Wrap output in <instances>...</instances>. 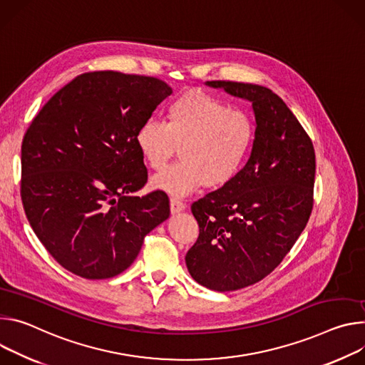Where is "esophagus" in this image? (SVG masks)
Listing matches in <instances>:
<instances>
[{
	"label": "esophagus",
	"instance_id": "obj_1",
	"mask_svg": "<svg viewBox=\"0 0 365 365\" xmlns=\"http://www.w3.org/2000/svg\"><path fill=\"white\" fill-rule=\"evenodd\" d=\"M170 203H171V213H173V215H177V213H181V212L185 210V205L182 203V201H181L180 198L173 197V198L170 200Z\"/></svg>",
	"mask_w": 365,
	"mask_h": 365
}]
</instances>
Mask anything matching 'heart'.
<instances>
[{
	"label": "heart",
	"mask_w": 365,
	"mask_h": 365,
	"mask_svg": "<svg viewBox=\"0 0 365 365\" xmlns=\"http://www.w3.org/2000/svg\"><path fill=\"white\" fill-rule=\"evenodd\" d=\"M136 146L152 170H160L181 148V162L165 168L152 187L184 195L201 185L229 184L244 167L254 142L251 117L203 91L181 94L167 111V123L149 118L135 135Z\"/></svg>",
	"instance_id": "1"
}]
</instances>
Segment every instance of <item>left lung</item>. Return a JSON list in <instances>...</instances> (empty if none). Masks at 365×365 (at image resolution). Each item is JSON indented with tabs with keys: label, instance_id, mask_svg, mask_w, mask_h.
<instances>
[{
	"label": "left lung",
	"instance_id": "1",
	"mask_svg": "<svg viewBox=\"0 0 365 365\" xmlns=\"http://www.w3.org/2000/svg\"><path fill=\"white\" fill-rule=\"evenodd\" d=\"M206 86L252 104L255 138L245 167L191 206L200 235L185 255L191 277L215 292L255 284L287 255L313 207L314 149L269 88L233 81Z\"/></svg>",
	"mask_w": 365,
	"mask_h": 365
}]
</instances>
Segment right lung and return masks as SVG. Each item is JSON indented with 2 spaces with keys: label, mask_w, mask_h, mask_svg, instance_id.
<instances>
[{
  "label": "right lung",
  "mask_w": 365,
  "mask_h": 365,
  "mask_svg": "<svg viewBox=\"0 0 365 365\" xmlns=\"http://www.w3.org/2000/svg\"><path fill=\"white\" fill-rule=\"evenodd\" d=\"M173 94L153 76L88 72L59 90L21 145V200L48 252L68 271L104 279L128 269L145 236L170 217L148 181L135 135Z\"/></svg>",
  "instance_id": "obj_1"
}]
</instances>
